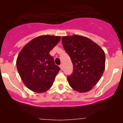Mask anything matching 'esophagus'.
<instances>
[{
  "label": "esophagus",
  "instance_id": "esophagus-1",
  "mask_svg": "<svg viewBox=\"0 0 123 123\" xmlns=\"http://www.w3.org/2000/svg\"><path fill=\"white\" fill-rule=\"evenodd\" d=\"M60 69L62 70V69H63V65H60Z\"/></svg>",
  "mask_w": 123,
  "mask_h": 123
}]
</instances>
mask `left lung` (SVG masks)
Masks as SVG:
<instances>
[{"mask_svg":"<svg viewBox=\"0 0 123 123\" xmlns=\"http://www.w3.org/2000/svg\"><path fill=\"white\" fill-rule=\"evenodd\" d=\"M62 40L73 65V72L67 77L69 86L81 93L91 91L105 70V52L86 37L73 35L62 37Z\"/></svg>","mask_w":123,"mask_h":123,"instance_id":"8db88e82","label":"left lung"}]
</instances>
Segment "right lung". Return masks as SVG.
Wrapping results in <instances>:
<instances>
[{
  "mask_svg": "<svg viewBox=\"0 0 123 123\" xmlns=\"http://www.w3.org/2000/svg\"><path fill=\"white\" fill-rule=\"evenodd\" d=\"M60 40V36H40L28 42L19 52L17 69L24 84L31 91L42 93L53 85L60 68L55 65L49 53Z\"/></svg>",
  "mask_w": 123,
  "mask_h": 123,
  "instance_id": "obj_1",
  "label": "right lung"
}]
</instances>
